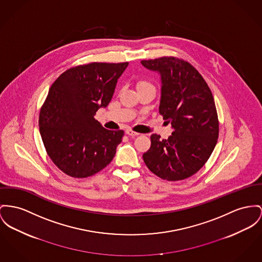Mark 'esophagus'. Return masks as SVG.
<instances>
[{"mask_svg":"<svg viewBox=\"0 0 262 262\" xmlns=\"http://www.w3.org/2000/svg\"><path fill=\"white\" fill-rule=\"evenodd\" d=\"M125 133L127 134V135H129V136H131V137H135V136H137V135H139L138 133H136V132H134V131H132L131 129H127L126 131H125Z\"/></svg>","mask_w":262,"mask_h":262,"instance_id":"1","label":"esophagus"}]
</instances>
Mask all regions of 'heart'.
<instances>
[{
  "label": "heart",
  "mask_w": 262,
  "mask_h": 262,
  "mask_svg": "<svg viewBox=\"0 0 262 262\" xmlns=\"http://www.w3.org/2000/svg\"><path fill=\"white\" fill-rule=\"evenodd\" d=\"M145 86H152V85L146 80H141L138 82V88H145Z\"/></svg>",
  "instance_id": "1"
}]
</instances>
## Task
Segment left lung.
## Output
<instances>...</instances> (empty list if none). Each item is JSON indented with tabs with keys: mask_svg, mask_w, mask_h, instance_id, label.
<instances>
[{
	"mask_svg": "<svg viewBox=\"0 0 262 262\" xmlns=\"http://www.w3.org/2000/svg\"><path fill=\"white\" fill-rule=\"evenodd\" d=\"M141 63L161 75L159 113L173 129L168 139L151 136V147L143 160L163 180L187 179L206 164L219 138L211 91L199 71L183 59L164 56Z\"/></svg>",
	"mask_w": 262,
	"mask_h": 262,
	"instance_id": "left-lung-1",
	"label": "left lung"
}]
</instances>
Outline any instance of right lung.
I'll return each mask as SVG.
<instances>
[{
	"instance_id": "obj_1",
	"label": "right lung",
	"mask_w": 262,
	"mask_h": 262,
	"mask_svg": "<svg viewBox=\"0 0 262 262\" xmlns=\"http://www.w3.org/2000/svg\"><path fill=\"white\" fill-rule=\"evenodd\" d=\"M128 62H92L64 71L50 88L39 112L48 155L64 174L86 178L112 161L124 131L107 130L94 115L113 96Z\"/></svg>"
}]
</instances>
